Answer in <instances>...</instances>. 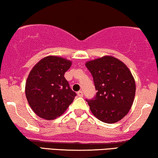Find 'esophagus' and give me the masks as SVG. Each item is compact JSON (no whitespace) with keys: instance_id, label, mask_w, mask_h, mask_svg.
I'll return each mask as SVG.
<instances>
[{"instance_id":"34e87169","label":"esophagus","mask_w":158,"mask_h":158,"mask_svg":"<svg viewBox=\"0 0 158 158\" xmlns=\"http://www.w3.org/2000/svg\"><path fill=\"white\" fill-rule=\"evenodd\" d=\"M77 94L79 97H83V91H81V90H80V91L77 92Z\"/></svg>"}]
</instances>
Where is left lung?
<instances>
[{"label":"left lung","instance_id":"8db88e82","mask_svg":"<svg viewBox=\"0 0 158 158\" xmlns=\"http://www.w3.org/2000/svg\"><path fill=\"white\" fill-rule=\"evenodd\" d=\"M96 94L86 99L93 114L101 122H117L127 115L135 96V79L122 61L111 56L86 62Z\"/></svg>","mask_w":158,"mask_h":158}]
</instances>
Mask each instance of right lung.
I'll return each instance as SVG.
<instances>
[{"mask_svg":"<svg viewBox=\"0 0 158 158\" xmlns=\"http://www.w3.org/2000/svg\"><path fill=\"white\" fill-rule=\"evenodd\" d=\"M71 64L64 58L48 56L32 68L25 93L30 107L40 117L56 118L73 103L76 94L64 77Z\"/></svg>","mask_w":158,"mask_h":158,"instance_id":"right-lung-1","label":"right lung"}]
</instances>
